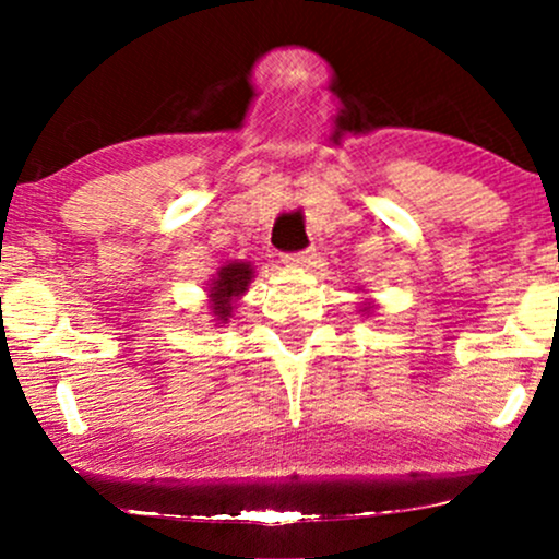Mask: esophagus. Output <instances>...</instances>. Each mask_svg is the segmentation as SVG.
Listing matches in <instances>:
<instances>
[{"mask_svg": "<svg viewBox=\"0 0 559 559\" xmlns=\"http://www.w3.org/2000/svg\"><path fill=\"white\" fill-rule=\"evenodd\" d=\"M313 259H317V251H313V248H308V251H298V253L282 255V261H285L287 266H300V269L311 266Z\"/></svg>", "mask_w": 559, "mask_h": 559, "instance_id": "1", "label": "esophagus"}]
</instances>
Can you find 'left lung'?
Returning a JSON list of instances; mask_svg holds the SVG:
<instances>
[{"label": "left lung", "mask_w": 559, "mask_h": 559, "mask_svg": "<svg viewBox=\"0 0 559 559\" xmlns=\"http://www.w3.org/2000/svg\"><path fill=\"white\" fill-rule=\"evenodd\" d=\"M373 308H377V304H373L371 298H364V300H360V306H358V313H364V317H371Z\"/></svg>", "instance_id": "left-lung-1"}]
</instances>
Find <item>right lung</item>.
Segmentation results:
<instances>
[{
  "label": "right lung",
  "mask_w": 559,
  "mask_h": 559,
  "mask_svg": "<svg viewBox=\"0 0 559 559\" xmlns=\"http://www.w3.org/2000/svg\"><path fill=\"white\" fill-rule=\"evenodd\" d=\"M253 277H255V269L251 261H227L225 266L216 269V274L209 280V287H206L212 321H216V324H229L235 308H238L240 298L246 295Z\"/></svg>",
  "instance_id": "right-lung-1"
}]
</instances>
